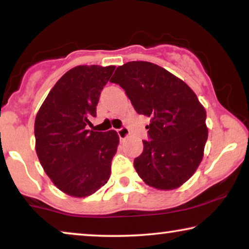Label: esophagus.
I'll list each match as a JSON object with an SVG mask.
<instances>
[{"label":"esophagus","instance_id":"1","mask_svg":"<svg viewBox=\"0 0 249 249\" xmlns=\"http://www.w3.org/2000/svg\"><path fill=\"white\" fill-rule=\"evenodd\" d=\"M117 132L121 141H124V139H125L129 135H130V131H129V129L127 127H121L120 129H118Z\"/></svg>","mask_w":249,"mask_h":249}]
</instances>
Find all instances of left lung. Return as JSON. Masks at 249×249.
Wrapping results in <instances>:
<instances>
[{"label":"left lung","instance_id":"obj_1","mask_svg":"<svg viewBox=\"0 0 249 249\" xmlns=\"http://www.w3.org/2000/svg\"><path fill=\"white\" fill-rule=\"evenodd\" d=\"M125 91L138 114L151 118L149 141L134 165L156 189L178 188L202 162L207 141L206 111L188 85L168 70L146 61L118 67L111 78Z\"/></svg>","mask_w":249,"mask_h":249}]
</instances>
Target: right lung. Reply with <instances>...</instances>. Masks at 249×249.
Returning <instances> with one entry per match:
<instances>
[{"mask_svg":"<svg viewBox=\"0 0 249 249\" xmlns=\"http://www.w3.org/2000/svg\"><path fill=\"white\" fill-rule=\"evenodd\" d=\"M114 66H78L57 80L35 119L36 153L60 190L74 197L94 194L107 182L117 152V131H89L101 91Z\"/></svg>","mask_w":249,"mask_h":249,"instance_id":"add662e5","label":"right lung"}]
</instances>
